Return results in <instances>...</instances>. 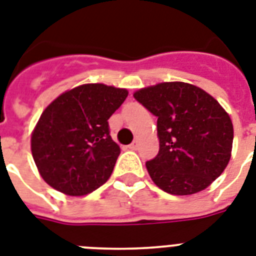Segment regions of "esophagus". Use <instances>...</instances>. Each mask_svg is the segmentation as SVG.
I'll list each match as a JSON object with an SVG mask.
<instances>
[{
  "instance_id": "obj_1",
  "label": "esophagus",
  "mask_w": 256,
  "mask_h": 256,
  "mask_svg": "<svg viewBox=\"0 0 256 256\" xmlns=\"http://www.w3.org/2000/svg\"><path fill=\"white\" fill-rule=\"evenodd\" d=\"M138 146H139V142L138 140H134L132 143V144L128 146V148H130V150H136V148H138Z\"/></svg>"
}]
</instances>
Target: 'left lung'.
<instances>
[{"label":"left lung","instance_id":"left-lung-1","mask_svg":"<svg viewBox=\"0 0 256 256\" xmlns=\"http://www.w3.org/2000/svg\"><path fill=\"white\" fill-rule=\"evenodd\" d=\"M134 98L158 117L160 150L146 162L156 186L172 195L208 188L226 168L233 144V124L218 100L184 82L142 88Z\"/></svg>","mask_w":256,"mask_h":256}]
</instances>
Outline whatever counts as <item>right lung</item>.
Masks as SVG:
<instances>
[{
    "mask_svg": "<svg viewBox=\"0 0 256 256\" xmlns=\"http://www.w3.org/2000/svg\"><path fill=\"white\" fill-rule=\"evenodd\" d=\"M128 95L124 88L90 83L64 92L45 108L32 132L31 151L49 186L80 196L108 181L121 152L108 120Z\"/></svg>",
    "mask_w": 256,
    "mask_h": 256,
    "instance_id": "1",
    "label": "right lung"
}]
</instances>
